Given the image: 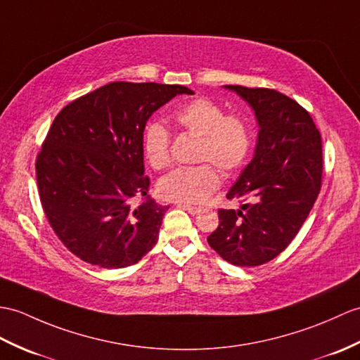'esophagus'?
Segmentation results:
<instances>
[{"label": "esophagus", "instance_id": "esophagus-1", "mask_svg": "<svg viewBox=\"0 0 360 360\" xmlns=\"http://www.w3.org/2000/svg\"><path fill=\"white\" fill-rule=\"evenodd\" d=\"M178 207H179V208H182V210L188 212L190 214H198V213L200 212V208H198V207H191V205H186V204H179Z\"/></svg>", "mask_w": 360, "mask_h": 360}]
</instances>
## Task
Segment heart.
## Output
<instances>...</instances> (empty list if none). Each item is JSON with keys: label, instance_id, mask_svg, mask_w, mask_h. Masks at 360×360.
Segmentation results:
<instances>
[{"label": "heart", "instance_id": "b5f03b06", "mask_svg": "<svg viewBox=\"0 0 360 360\" xmlns=\"http://www.w3.org/2000/svg\"><path fill=\"white\" fill-rule=\"evenodd\" d=\"M178 127L199 136L196 160L212 162L224 173H235L245 164L252 148V125L240 113H227L208 98H196L173 113ZM172 135L161 122H150L142 136L148 164L161 170L170 162ZM219 174L210 164L181 167L158 182V193L179 204H200L219 187Z\"/></svg>", "mask_w": 360, "mask_h": 360}]
</instances>
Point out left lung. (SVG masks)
Segmentation results:
<instances>
[{
  "mask_svg": "<svg viewBox=\"0 0 360 360\" xmlns=\"http://www.w3.org/2000/svg\"><path fill=\"white\" fill-rule=\"evenodd\" d=\"M250 104L259 125L255 156L227 193L208 244L225 261L256 266L279 256L302 227L322 186V141L313 118L273 89L225 86Z\"/></svg>",
  "mask_w": 360,
  "mask_h": 360,
  "instance_id": "1",
  "label": "left lung"
}]
</instances>
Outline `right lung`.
I'll return each mask as SVG.
<instances>
[{
  "label": "right lung",
  "mask_w": 360,
  "mask_h": 360,
  "mask_svg": "<svg viewBox=\"0 0 360 360\" xmlns=\"http://www.w3.org/2000/svg\"><path fill=\"white\" fill-rule=\"evenodd\" d=\"M184 86L116 81L56 115L37 158L46 218L69 252L103 269L141 261L169 207L147 195L142 136L150 116ZM144 195L139 206L131 200Z\"/></svg>",
  "instance_id": "obj_1"
}]
</instances>
